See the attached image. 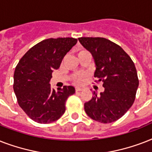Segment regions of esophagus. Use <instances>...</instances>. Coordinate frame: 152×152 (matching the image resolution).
<instances>
[{
  "label": "esophagus",
  "instance_id": "obj_1",
  "mask_svg": "<svg viewBox=\"0 0 152 152\" xmlns=\"http://www.w3.org/2000/svg\"><path fill=\"white\" fill-rule=\"evenodd\" d=\"M83 90V88H79V87H76V92H78V91H81Z\"/></svg>",
  "mask_w": 152,
  "mask_h": 152
}]
</instances>
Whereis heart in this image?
<instances>
[{
    "instance_id": "b5f03b06",
    "label": "heart",
    "mask_w": 152,
    "mask_h": 152,
    "mask_svg": "<svg viewBox=\"0 0 152 152\" xmlns=\"http://www.w3.org/2000/svg\"><path fill=\"white\" fill-rule=\"evenodd\" d=\"M85 52H88V51H86L85 50H78V52H77V56H80V55H81L82 53H83ZM84 75H79V76H76L75 78H74V82L76 83H80L81 82H82V80H83V78L84 77Z\"/></svg>"
}]
</instances>
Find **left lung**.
<instances>
[{"label":"left lung","mask_w":152,"mask_h":152,"mask_svg":"<svg viewBox=\"0 0 152 152\" xmlns=\"http://www.w3.org/2000/svg\"><path fill=\"white\" fill-rule=\"evenodd\" d=\"M81 45L91 53L95 64V82L102 81L103 92L94 91L84 103L91 119L111 123L127 112L135 101L139 86L137 72L131 57L120 46L104 38H79Z\"/></svg>","instance_id":"obj_1"}]
</instances>
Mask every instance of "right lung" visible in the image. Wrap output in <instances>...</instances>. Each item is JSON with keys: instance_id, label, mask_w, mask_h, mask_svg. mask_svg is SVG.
Returning <instances> with one entry per match:
<instances>
[{"instance_id": "1", "label": "right lung", "mask_w": 152, "mask_h": 152, "mask_svg": "<svg viewBox=\"0 0 152 152\" xmlns=\"http://www.w3.org/2000/svg\"><path fill=\"white\" fill-rule=\"evenodd\" d=\"M73 38L48 39L25 53L15 67L13 89L19 106L34 121L48 124L58 120L65 112V102L75 93L72 86L51 89L52 72L75 46Z\"/></svg>"}]
</instances>
